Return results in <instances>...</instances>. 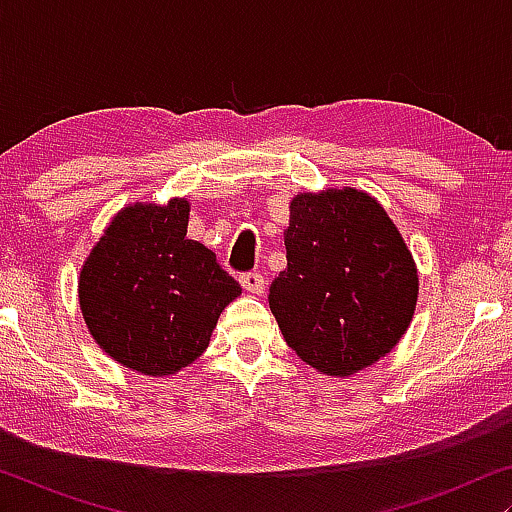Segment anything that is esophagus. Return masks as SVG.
I'll use <instances>...</instances> for the list:
<instances>
[{"mask_svg": "<svg viewBox=\"0 0 512 512\" xmlns=\"http://www.w3.org/2000/svg\"><path fill=\"white\" fill-rule=\"evenodd\" d=\"M240 284L244 291L254 293V296H261V293L265 291V279L261 272H244V275L240 277Z\"/></svg>", "mask_w": 512, "mask_h": 512, "instance_id": "1", "label": "esophagus"}]
</instances>
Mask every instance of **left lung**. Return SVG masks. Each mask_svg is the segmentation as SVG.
<instances>
[{"label": "left lung", "mask_w": 512, "mask_h": 512, "mask_svg": "<svg viewBox=\"0 0 512 512\" xmlns=\"http://www.w3.org/2000/svg\"><path fill=\"white\" fill-rule=\"evenodd\" d=\"M284 244L268 300L286 345L333 377L387 356L415 314L419 277L380 202L349 186L300 193Z\"/></svg>", "instance_id": "8db88e82"}]
</instances>
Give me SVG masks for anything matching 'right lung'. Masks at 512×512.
Masks as SVG:
<instances>
[{
    "label": "right lung",
    "instance_id": "1",
    "mask_svg": "<svg viewBox=\"0 0 512 512\" xmlns=\"http://www.w3.org/2000/svg\"><path fill=\"white\" fill-rule=\"evenodd\" d=\"M184 198L123 207L86 258L79 305L97 345L137 373L174 375L205 352L242 286L188 240Z\"/></svg>",
    "mask_w": 512,
    "mask_h": 512
}]
</instances>
